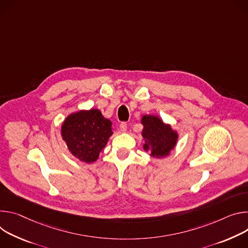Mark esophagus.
<instances>
[{"instance_id":"34e87169","label":"esophagus","mask_w":248,"mask_h":248,"mask_svg":"<svg viewBox=\"0 0 248 248\" xmlns=\"http://www.w3.org/2000/svg\"><path fill=\"white\" fill-rule=\"evenodd\" d=\"M120 130H121V132H126L127 131V124L125 122H122L120 124Z\"/></svg>"}]
</instances>
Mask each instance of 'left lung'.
<instances>
[{"label":"left lung","mask_w":248,"mask_h":248,"mask_svg":"<svg viewBox=\"0 0 248 248\" xmlns=\"http://www.w3.org/2000/svg\"><path fill=\"white\" fill-rule=\"evenodd\" d=\"M144 129L142 136L145 140L143 146L146 152L156 158L168 156L176 145L178 134L172 130L170 125L164 124L162 120L154 115H144L142 118Z\"/></svg>","instance_id":"1"}]
</instances>
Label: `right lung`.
<instances>
[{"label": "right lung", "instance_id": "add662e5", "mask_svg": "<svg viewBox=\"0 0 248 248\" xmlns=\"http://www.w3.org/2000/svg\"><path fill=\"white\" fill-rule=\"evenodd\" d=\"M111 121L98 109L79 110L70 114L62 124L61 134L71 154L79 160L94 162L113 134Z\"/></svg>", "mask_w": 248, "mask_h": 248}]
</instances>
